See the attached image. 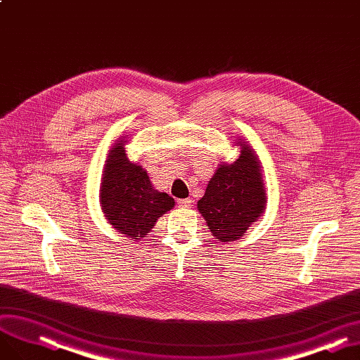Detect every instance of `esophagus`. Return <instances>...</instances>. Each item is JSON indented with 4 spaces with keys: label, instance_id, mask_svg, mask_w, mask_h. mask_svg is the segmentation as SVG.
<instances>
[{
    "label": "esophagus",
    "instance_id": "1",
    "mask_svg": "<svg viewBox=\"0 0 360 360\" xmlns=\"http://www.w3.org/2000/svg\"><path fill=\"white\" fill-rule=\"evenodd\" d=\"M177 204L183 208H189L191 204H192V199L188 198V199H177Z\"/></svg>",
    "mask_w": 360,
    "mask_h": 360
}]
</instances>
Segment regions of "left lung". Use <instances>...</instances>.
<instances>
[{
    "label": "left lung",
    "mask_w": 360,
    "mask_h": 360,
    "mask_svg": "<svg viewBox=\"0 0 360 360\" xmlns=\"http://www.w3.org/2000/svg\"><path fill=\"white\" fill-rule=\"evenodd\" d=\"M233 143L240 148L238 160L219 164L205 195L198 200L212 236L223 243L242 238L267 204L263 167L255 150L245 139L238 137Z\"/></svg>",
    "instance_id": "left-lung-1"
}]
</instances>
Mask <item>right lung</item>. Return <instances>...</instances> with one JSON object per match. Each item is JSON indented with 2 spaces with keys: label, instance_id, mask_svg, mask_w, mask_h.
<instances>
[{
  "label": "right lung",
  "instance_id": "obj_1",
  "mask_svg": "<svg viewBox=\"0 0 360 360\" xmlns=\"http://www.w3.org/2000/svg\"><path fill=\"white\" fill-rule=\"evenodd\" d=\"M127 136L110 146L100 183V207L109 224L131 240L145 238L174 207V199L156 191L148 171L127 158Z\"/></svg>",
  "mask_w": 360,
  "mask_h": 360
}]
</instances>
